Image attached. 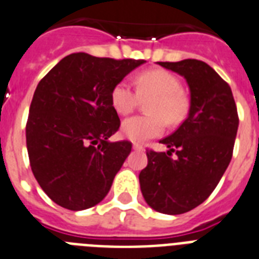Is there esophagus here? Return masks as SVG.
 <instances>
[{
    "label": "esophagus",
    "instance_id": "34e87169",
    "mask_svg": "<svg viewBox=\"0 0 259 259\" xmlns=\"http://www.w3.org/2000/svg\"><path fill=\"white\" fill-rule=\"evenodd\" d=\"M132 148H134L135 151H139V152H143V151H144V148H143L142 145H139V144H134L132 145Z\"/></svg>",
    "mask_w": 259,
    "mask_h": 259
}]
</instances>
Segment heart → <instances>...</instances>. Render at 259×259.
I'll return each instance as SVG.
<instances>
[{
    "label": "heart",
    "instance_id": "b5f03b06",
    "mask_svg": "<svg viewBox=\"0 0 259 259\" xmlns=\"http://www.w3.org/2000/svg\"><path fill=\"white\" fill-rule=\"evenodd\" d=\"M138 90L128 80H121L111 93V103L119 115H128L138 106L140 96H153L148 111L152 115L134 116L124 120L121 132L125 138L136 143L147 142L159 136L168 123L175 124L183 120L188 103L181 94V83L176 76L163 70L145 71L138 78Z\"/></svg>",
    "mask_w": 259,
    "mask_h": 259
}]
</instances>
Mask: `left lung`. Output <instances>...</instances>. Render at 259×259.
Instances as JSON below:
<instances>
[{
    "label": "left lung",
    "mask_w": 259,
    "mask_h": 259,
    "mask_svg": "<svg viewBox=\"0 0 259 259\" xmlns=\"http://www.w3.org/2000/svg\"><path fill=\"white\" fill-rule=\"evenodd\" d=\"M187 80L191 106L183 124L160 140L166 152L148 151L139 175L145 202L164 214H181L210 196L229 165L238 114L229 84L205 62H157ZM177 157H171V152Z\"/></svg>",
    "instance_id": "8db88e82"
}]
</instances>
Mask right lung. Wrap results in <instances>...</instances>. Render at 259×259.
<instances>
[{"label":"right lung","instance_id":"right-lung-1","mask_svg":"<svg viewBox=\"0 0 259 259\" xmlns=\"http://www.w3.org/2000/svg\"><path fill=\"white\" fill-rule=\"evenodd\" d=\"M143 63L74 53L38 83L26 124L27 153L35 180L62 208L99 204L131 153L130 142L108 140L120 125L111 93Z\"/></svg>","mask_w":259,"mask_h":259}]
</instances>
